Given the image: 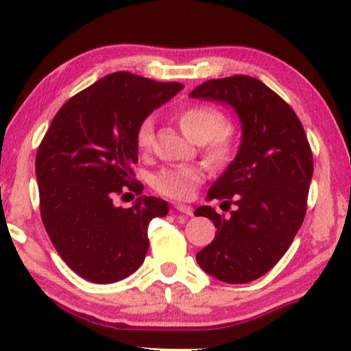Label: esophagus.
<instances>
[{
    "mask_svg": "<svg viewBox=\"0 0 351 351\" xmlns=\"http://www.w3.org/2000/svg\"><path fill=\"white\" fill-rule=\"evenodd\" d=\"M176 209L185 215H193V208L186 204H176Z\"/></svg>",
    "mask_w": 351,
    "mask_h": 351,
    "instance_id": "obj_1",
    "label": "esophagus"
}]
</instances>
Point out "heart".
<instances>
[{"label":"heart","mask_w":351,"mask_h":351,"mask_svg":"<svg viewBox=\"0 0 351 351\" xmlns=\"http://www.w3.org/2000/svg\"><path fill=\"white\" fill-rule=\"evenodd\" d=\"M177 121L191 142L201 143V152L210 166L223 167L233 160L237 153V136L233 129L227 126V119L220 110L201 104L189 105L177 114ZM136 145L142 153L152 150V117L138 123ZM204 179L206 174L201 166H171L162 167L152 177V186L156 193L169 199H190Z\"/></svg>","instance_id":"1"}]
</instances>
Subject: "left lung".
Returning <instances> with one entry per match:
<instances>
[{"instance_id":"1","label":"left lung","mask_w":351,"mask_h":351,"mask_svg":"<svg viewBox=\"0 0 351 351\" xmlns=\"http://www.w3.org/2000/svg\"><path fill=\"white\" fill-rule=\"evenodd\" d=\"M190 97L228 105L241 123L237 156L206 196L234 209L228 217L210 206L195 210L217 228L196 262L223 282H251L276 265L304 222L313 177L308 138L294 110L252 76L209 80Z\"/></svg>"}]
</instances>
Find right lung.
I'll return each instance as SVG.
<instances>
[{"label":"right lung","instance_id":"right-lung-1","mask_svg":"<svg viewBox=\"0 0 351 351\" xmlns=\"http://www.w3.org/2000/svg\"><path fill=\"white\" fill-rule=\"evenodd\" d=\"M180 89L117 71L66 100L52 119L35 161L41 219L56 251L84 280L121 281L145 261L148 223L169 204L141 196L123 209L113 198L124 189L142 193L131 184L137 126Z\"/></svg>","mask_w":351,"mask_h":351}]
</instances>
